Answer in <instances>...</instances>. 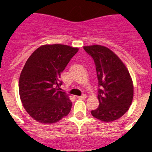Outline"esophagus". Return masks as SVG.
I'll return each mask as SVG.
<instances>
[{
  "mask_svg": "<svg viewBox=\"0 0 152 152\" xmlns=\"http://www.w3.org/2000/svg\"><path fill=\"white\" fill-rule=\"evenodd\" d=\"M86 98H87V95L85 94L82 95V96H77V99H79V100H84V99H86Z\"/></svg>",
  "mask_w": 152,
  "mask_h": 152,
  "instance_id": "obj_1",
  "label": "esophagus"
}]
</instances>
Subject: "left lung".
<instances>
[{
	"label": "left lung",
	"instance_id": "obj_1",
	"mask_svg": "<svg viewBox=\"0 0 152 152\" xmlns=\"http://www.w3.org/2000/svg\"><path fill=\"white\" fill-rule=\"evenodd\" d=\"M94 61L98 79L99 107L94 117L112 122L123 116L133 99V84L126 65L113 52L103 45L84 46Z\"/></svg>",
	"mask_w": 152,
	"mask_h": 152
}]
</instances>
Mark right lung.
Wrapping results in <instances>:
<instances>
[{
  "instance_id": "1",
  "label": "right lung",
  "mask_w": 152,
  "mask_h": 152,
  "mask_svg": "<svg viewBox=\"0 0 152 152\" xmlns=\"http://www.w3.org/2000/svg\"><path fill=\"white\" fill-rule=\"evenodd\" d=\"M77 51L66 45H44L26 61L20 76L19 92L26 112L39 123H55L71 111L72 103L60 88V77Z\"/></svg>"
}]
</instances>
